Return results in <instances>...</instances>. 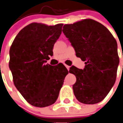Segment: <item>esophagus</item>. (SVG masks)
Listing matches in <instances>:
<instances>
[{
  "instance_id": "34e87169",
  "label": "esophagus",
  "mask_w": 123,
  "mask_h": 123,
  "mask_svg": "<svg viewBox=\"0 0 123 123\" xmlns=\"http://www.w3.org/2000/svg\"><path fill=\"white\" fill-rule=\"evenodd\" d=\"M65 66H66V68L68 70H69V68H70V66H68V65H65Z\"/></svg>"
}]
</instances>
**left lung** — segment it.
<instances>
[{
  "instance_id": "obj_1",
  "label": "left lung",
  "mask_w": 123,
  "mask_h": 123,
  "mask_svg": "<svg viewBox=\"0 0 123 123\" xmlns=\"http://www.w3.org/2000/svg\"><path fill=\"white\" fill-rule=\"evenodd\" d=\"M62 31L76 56L85 61L83 69L72 66L69 71L76 78L74 94L83 104L98 103L115 83L119 64L116 40L106 27L91 19L65 25Z\"/></svg>"
}]
</instances>
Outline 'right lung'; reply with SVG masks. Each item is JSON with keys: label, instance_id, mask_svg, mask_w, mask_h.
I'll list each match as a JSON object with an SVG mask.
<instances>
[{"label": "right lung", "instance_id": "add662e5", "mask_svg": "<svg viewBox=\"0 0 123 123\" xmlns=\"http://www.w3.org/2000/svg\"><path fill=\"white\" fill-rule=\"evenodd\" d=\"M63 24L33 23L20 31L10 48L9 68L15 86L29 104L38 107L55 102L68 71L62 64H46L53 55Z\"/></svg>", "mask_w": 123, "mask_h": 123}]
</instances>
